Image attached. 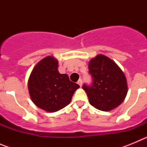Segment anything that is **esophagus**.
Instances as JSON below:
<instances>
[{
  "instance_id": "34e87169",
  "label": "esophagus",
  "mask_w": 147,
  "mask_h": 147,
  "mask_svg": "<svg viewBox=\"0 0 147 147\" xmlns=\"http://www.w3.org/2000/svg\"><path fill=\"white\" fill-rule=\"evenodd\" d=\"M77 83H78V84H79V85H80V87H82V80L81 79H80V80L77 82Z\"/></svg>"
}]
</instances>
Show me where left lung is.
<instances>
[{"mask_svg":"<svg viewBox=\"0 0 147 147\" xmlns=\"http://www.w3.org/2000/svg\"><path fill=\"white\" fill-rule=\"evenodd\" d=\"M91 85L84 84L90 104L95 108L109 111L123 102L127 93V80L115 62L105 56H96L90 61Z\"/></svg>","mask_w":147,"mask_h":147,"instance_id":"left-lung-1","label":"left lung"}]
</instances>
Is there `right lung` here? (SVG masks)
<instances>
[{
  "mask_svg": "<svg viewBox=\"0 0 147 147\" xmlns=\"http://www.w3.org/2000/svg\"><path fill=\"white\" fill-rule=\"evenodd\" d=\"M57 67V60L47 57L34 67L28 79L32 100L36 106L48 112H56L66 107L80 88L70 81L67 74H60Z\"/></svg>",
  "mask_w": 147,
  "mask_h": 147,
  "instance_id": "right-lung-1",
  "label": "right lung"
}]
</instances>
